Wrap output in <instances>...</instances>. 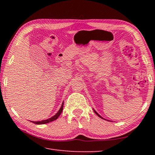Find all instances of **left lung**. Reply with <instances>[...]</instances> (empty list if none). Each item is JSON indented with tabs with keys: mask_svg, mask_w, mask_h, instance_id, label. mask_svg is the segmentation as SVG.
<instances>
[{
	"mask_svg": "<svg viewBox=\"0 0 155 155\" xmlns=\"http://www.w3.org/2000/svg\"><path fill=\"white\" fill-rule=\"evenodd\" d=\"M94 112H95V113H96V114L97 115H98V116L99 117H101V118H102V119H104V118H103V117H102L101 116V115H99V114H98V113H97V112H96V111H94Z\"/></svg>",
	"mask_w": 155,
	"mask_h": 155,
	"instance_id": "left-lung-1",
	"label": "left lung"
}]
</instances>
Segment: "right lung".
I'll return each mask as SVG.
<instances>
[{
    "label": "right lung",
    "instance_id": "obj_1",
    "mask_svg": "<svg viewBox=\"0 0 155 155\" xmlns=\"http://www.w3.org/2000/svg\"><path fill=\"white\" fill-rule=\"evenodd\" d=\"M63 108H64V103H62L61 104V107L60 109L59 110V111L57 113V114L54 115V116H52L51 118H49L48 120H42V121H39V122H32L34 124H46V123H49L51 122L54 121V120H57L58 118V117L60 115V114H61V112L63 111Z\"/></svg>",
    "mask_w": 155,
    "mask_h": 155
}]
</instances>
